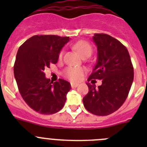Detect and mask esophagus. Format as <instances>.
<instances>
[{"label": "esophagus", "mask_w": 147, "mask_h": 147, "mask_svg": "<svg viewBox=\"0 0 147 147\" xmlns=\"http://www.w3.org/2000/svg\"><path fill=\"white\" fill-rule=\"evenodd\" d=\"M71 88H76V87L79 85V83H74V82H71Z\"/></svg>", "instance_id": "34e87169"}]
</instances>
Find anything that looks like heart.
Here are the masks:
<instances>
[{
	"mask_svg": "<svg viewBox=\"0 0 147 147\" xmlns=\"http://www.w3.org/2000/svg\"><path fill=\"white\" fill-rule=\"evenodd\" d=\"M74 48L76 49L80 55L85 56L86 54L90 55L92 52V48L89 43L84 40H80L74 44ZM62 51L59 54V58H62ZM85 72V69L82 67H69L65 71V75L67 79L71 81H77Z\"/></svg>",
	"mask_w": 147,
	"mask_h": 147,
	"instance_id": "heart-1",
	"label": "heart"
}]
</instances>
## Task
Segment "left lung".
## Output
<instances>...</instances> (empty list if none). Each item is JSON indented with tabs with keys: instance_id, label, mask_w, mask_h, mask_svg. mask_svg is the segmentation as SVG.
<instances>
[{
	"instance_id": "1",
	"label": "left lung",
	"mask_w": 147,
	"mask_h": 147,
	"mask_svg": "<svg viewBox=\"0 0 147 147\" xmlns=\"http://www.w3.org/2000/svg\"><path fill=\"white\" fill-rule=\"evenodd\" d=\"M97 46L96 64L88 79L102 80V85L87 82L88 94L83 98L87 110L96 115H107L120 108L132 86L134 70L128 50L120 41L106 34H94ZM94 81V80H93Z\"/></svg>"
}]
</instances>
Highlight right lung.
I'll return each instance as SVG.
<instances>
[{
  "mask_svg": "<svg viewBox=\"0 0 147 147\" xmlns=\"http://www.w3.org/2000/svg\"><path fill=\"white\" fill-rule=\"evenodd\" d=\"M69 40V37L34 35L18 49L14 65L18 90L26 103L39 113L51 115L64 107L71 84L62 79L53 83L45 78L44 70L57 62Z\"/></svg>",
  "mask_w": 147,
  "mask_h": 147,
  "instance_id": "1",
  "label": "right lung"
}]
</instances>
